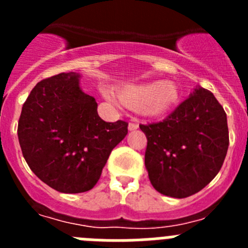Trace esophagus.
Masks as SVG:
<instances>
[{"label": "esophagus", "mask_w": 248, "mask_h": 248, "mask_svg": "<svg viewBox=\"0 0 248 248\" xmlns=\"http://www.w3.org/2000/svg\"><path fill=\"white\" fill-rule=\"evenodd\" d=\"M138 128H139V124H138V123H129L128 129H129V130H130V131L137 130Z\"/></svg>", "instance_id": "34e87169"}]
</instances>
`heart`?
<instances>
[{
	"label": "heart",
	"mask_w": 248,
	"mask_h": 248,
	"mask_svg": "<svg viewBox=\"0 0 248 248\" xmlns=\"http://www.w3.org/2000/svg\"><path fill=\"white\" fill-rule=\"evenodd\" d=\"M105 98L117 103L110 93ZM118 100L126 108L138 109L145 118L165 117L176 108L181 99L179 85L170 80H151V82L126 84L118 91Z\"/></svg>",
	"instance_id": "b5f03b06"
}]
</instances>
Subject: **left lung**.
I'll return each instance as SVG.
<instances>
[{
	"label": "left lung",
	"instance_id": "1",
	"mask_svg": "<svg viewBox=\"0 0 248 248\" xmlns=\"http://www.w3.org/2000/svg\"><path fill=\"white\" fill-rule=\"evenodd\" d=\"M148 139L145 168L160 194L184 199L220 171L229 149L226 113L214 94L195 87L164 122L140 125Z\"/></svg>",
	"mask_w": 248,
	"mask_h": 248
}]
</instances>
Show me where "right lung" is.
Returning <instances> with one entry per match:
<instances>
[{
  "label": "right lung",
  "instance_id": "right-lung-1",
  "mask_svg": "<svg viewBox=\"0 0 248 248\" xmlns=\"http://www.w3.org/2000/svg\"><path fill=\"white\" fill-rule=\"evenodd\" d=\"M80 78L69 72L37 83L22 107L17 130L31 170L64 194L93 189L111 150L128 134V123L100 119Z\"/></svg>",
  "mask_w": 248,
  "mask_h": 248
}]
</instances>
